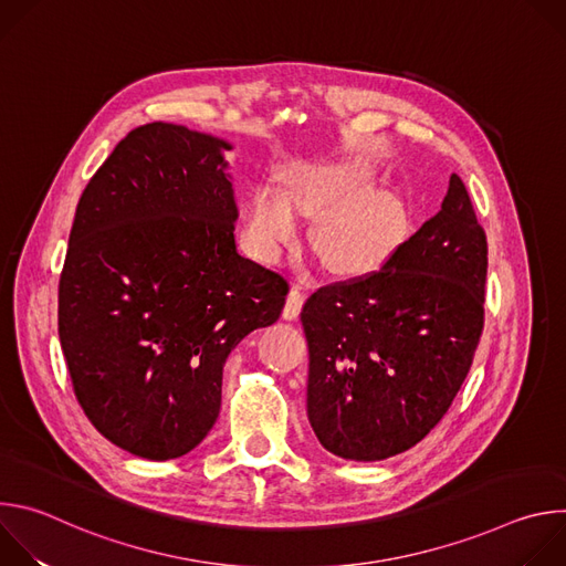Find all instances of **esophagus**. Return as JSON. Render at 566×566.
<instances>
[{
  "mask_svg": "<svg viewBox=\"0 0 566 566\" xmlns=\"http://www.w3.org/2000/svg\"><path fill=\"white\" fill-rule=\"evenodd\" d=\"M302 304H304V291H302V286L293 284L291 291H289V295H286V304H284L282 315H284L286 319H295V317L300 315V311H302Z\"/></svg>",
  "mask_w": 566,
  "mask_h": 566,
  "instance_id": "obj_1",
  "label": "esophagus"
}]
</instances>
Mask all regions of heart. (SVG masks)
Wrapping results in <instances>:
<instances>
[{
  "mask_svg": "<svg viewBox=\"0 0 566 566\" xmlns=\"http://www.w3.org/2000/svg\"><path fill=\"white\" fill-rule=\"evenodd\" d=\"M354 192L349 172H306L291 184L289 199L271 186L258 188L244 210L251 247L262 260L275 262L300 232L295 212L315 217L329 209L317 228L322 258L343 271L371 266L389 251L398 217L380 195H363L345 205Z\"/></svg>",
  "mask_w": 566,
  "mask_h": 566,
  "instance_id": "1",
  "label": "heart"
}]
</instances>
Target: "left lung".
<instances>
[{"label": "left lung", "instance_id": "obj_1", "mask_svg": "<svg viewBox=\"0 0 566 566\" xmlns=\"http://www.w3.org/2000/svg\"><path fill=\"white\" fill-rule=\"evenodd\" d=\"M486 271V232L452 175L441 210L378 271L306 300V415L322 446L380 461L443 419L483 332Z\"/></svg>", "mask_w": 566, "mask_h": 566}]
</instances>
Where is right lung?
Returning a JSON list of instances; mask_svg holds the SVG:
<instances>
[{
	"instance_id": "1",
	"label": "right lung",
	"mask_w": 566,
	"mask_h": 566,
	"mask_svg": "<svg viewBox=\"0 0 566 566\" xmlns=\"http://www.w3.org/2000/svg\"><path fill=\"white\" fill-rule=\"evenodd\" d=\"M230 143L132 129L77 201L57 334L80 408L118 448L177 459L212 430L228 354L280 317L289 282L237 253Z\"/></svg>"
}]
</instances>
